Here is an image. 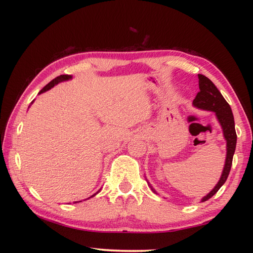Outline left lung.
I'll list each match as a JSON object with an SVG mask.
<instances>
[{"instance_id": "obj_1", "label": "left lung", "mask_w": 253, "mask_h": 253, "mask_svg": "<svg viewBox=\"0 0 253 253\" xmlns=\"http://www.w3.org/2000/svg\"><path fill=\"white\" fill-rule=\"evenodd\" d=\"M199 89L200 91L197 93L195 100H193V105L199 107V109L208 110L215 112L218 122L221 123L224 137L227 141V154H226V162H225L224 170L221 176V179L217 182V185L214 187V189L209 193L208 196L202 199L203 201L209 200L218 191L224 182L226 181L229 175L230 168H232L233 157L236 149V142H237V135L235 130V122L232 109L229 104L224 99V96L219 92L218 89L215 87L211 80L204 75L199 74Z\"/></svg>"}]
</instances>
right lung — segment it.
<instances>
[{"label":"right lung","mask_w":253,"mask_h":253,"mask_svg":"<svg viewBox=\"0 0 253 253\" xmlns=\"http://www.w3.org/2000/svg\"><path fill=\"white\" fill-rule=\"evenodd\" d=\"M72 78V76H69V75H61V76H57L56 78H54L52 80V82H50L49 84H47L45 87L42 89L39 93H42V92H44V91H46V90H49V89H51L52 87H54L55 84H57L58 83H61V82H64V80H68V79H71Z\"/></svg>","instance_id":"right-lung-1"}]
</instances>
